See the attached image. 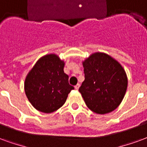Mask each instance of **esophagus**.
Returning a JSON list of instances; mask_svg holds the SVG:
<instances>
[{
  "instance_id": "1",
  "label": "esophagus",
  "mask_w": 147,
  "mask_h": 147,
  "mask_svg": "<svg viewBox=\"0 0 147 147\" xmlns=\"http://www.w3.org/2000/svg\"><path fill=\"white\" fill-rule=\"evenodd\" d=\"M79 86H80V85H79V84H77L76 86H75V89H76V90H79Z\"/></svg>"
}]
</instances>
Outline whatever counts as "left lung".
Listing matches in <instances>:
<instances>
[{"label": "left lung", "mask_w": 147, "mask_h": 147, "mask_svg": "<svg viewBox=\"0 0 147 147\" xmlns=\"http://www.w3.org/2000/svg\"><path fill=\"white\" fill-rule=\"evenodd\" d=\"M85 80L79 91L92 111L104 115L115 111L125 94L128 79L124 68L108 54L94 53L82 62Z\"/></svg>", "instance_id": "8db88e82"}]
</instances>
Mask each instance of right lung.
Returning <instances> with one entry per match:
<instances>
[{
  "label": "right lung",
  "mask_w": 147,
  "mask_h": 147,
  "mask_svg": "<svg viewBox=\"0 0 147 147\" xmlns=\"http://www.w3.org/2000/svg\"><path fill=\"white\" fill-rule=\"evenodd\" d=\"M65 62L54 54L40 57L25 80L27 98L36 109L52 113L62 107L74 87L64 72Z\"/></svg>",
  "instance_id": "1"
}]
</instances>
